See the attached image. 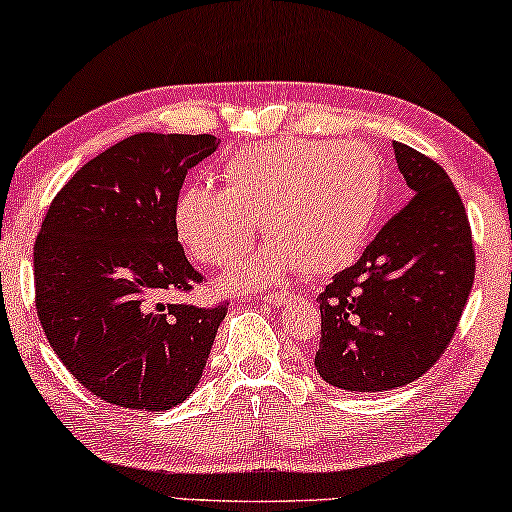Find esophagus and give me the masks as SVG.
<instances>
[{
	"instance_id": "esophagus-1",
	"label": "esophagus",
	"mask_w": 512,
	"mask_h": 512,
	"mask_svg": "<svg viewBox=\"0 0 512 512\" xmlns=\"http://www.w3.org/2000/svg\"><path fill=\"white\" fill-rule=\"evenodd\" d=\"M269 304H288L290 300H293V295L290 293H276V295H267L264 297Z\"/></svg>"
}]
</instances>
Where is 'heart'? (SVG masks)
Segmentation results:
<instances>
[{
  "instance_id": "b5f03b06",
  "label": "heart",
  "mask_w": 512,
  "mask_h": 512,
  "mask_svg": "<svg viewBox=\"0 0 512 512\" xmlns=\"http://www.w3.org/2000/svg\"><path fill=\"white\" fill-rule=\"evenodd\" d=\"M224 189L186 186L174 208L179 241L226 267L262 229L271 243L224 274L226 288L276 286L290 274H328L357 255L385 200V170L368 146L278 139L241 148L222 167Z\"/></svg>"
}]
</instances>
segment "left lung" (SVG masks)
Instances as JSON below:
<instances>
[{
	"label": "left lung",
	"instance_id": "8db88e82",
	"mask_svg": "<svg viewBox=\"0 0 512 512\" xmlns=\"http://www.w3.org/2000/svg\"><path fill=\"white\" fill-rule=\"evenodd\" d=\"M392 148L409 205L316 297V373L347 392L394 390L435 366L475 281L468 215L449 174L416 148Z\"/></svg>",
	"mask_w": 512,
	"mask_h": 512
}]
</instances>
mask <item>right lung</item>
I'll return each mask as SVG.
<instances>
[{
  "label": "right lung",
  "mask_w": 512,
  "mask_h": 512,
  "mask_svg": "<svg viewBox=\"0 0 512 512\" xmlns=\"http://www.w3.org/2000/svg\"><path fill=\"white\" fill-rule=\"evenodd\" d=\"M212 134H134L56 193L35 243L37 316L56 357L96 397L167 411L196 390L226 304L160 302L203 276L181 248L174 208Z\"/></svg>",
  "instance_id": "obj_1"
}]
</instances>
